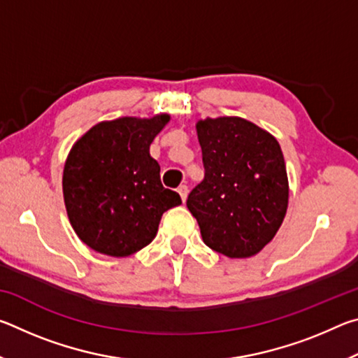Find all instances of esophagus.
I'll list each match as a JSON object with an SVG mask.
<instances>
[{
  "label": "esophagus",
  "mask_w": 358,
  "mask_h": 358,
  "mask_svg": "<svg viewBox=\"0 0 358 358\" xmlns=\"http://www.w3.org/2000/svg\"><path fill=\"white\" fill-rule=\"evenodd\" d=\"M178 194H180V197H181V201H186V197H187V186L186 185H180L178 186Z\"/></svg>",
  "instance_id": "esophagus-1"
}]
</instances>
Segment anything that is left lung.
<instances>
[{"instance_id": "1", "label": "left lung", "mask_w": 358, "mask_h": 358, "mask_svg": "<svg viewBox=\"0 0 358 358\" xmlns=\"http://www.w3.org/2000/svg\"><path fill=\"white\" fill-rule=\"evenodd\" d=\"M203 180L186 205L203 243L227 257H250L271 241L287 210L289 183L280 143L238 117L197 123Z\"/></svg>"}]
</instances>
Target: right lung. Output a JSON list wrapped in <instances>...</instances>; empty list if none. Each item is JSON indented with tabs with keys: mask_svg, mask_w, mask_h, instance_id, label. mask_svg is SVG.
Listing matches in <instances>:
<instances>
[{
	"mask_svg": "<svg viewBox=\"0 0 358 358\" xmlns=\"http://www.w3.org/2000/svg\"><path fill=\"white\" fill-rule=\"evenodd\" d=\"M169 115L118 118L93 126L66 159L63 194L71 226L85 245L124 257L151 243L161 216L181 203L162 186L150 145Z\"/></svg>",
	"mask_w": 358,
	"mask_h": 358,
	"instance_id": "1",
	"label": "right lung"
}]
</instances>
